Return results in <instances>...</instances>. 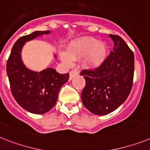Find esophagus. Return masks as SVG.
Listing matches in <instances>:
<instances>
[{
	"label": "esophagus",
	"mask_w": 150,
	"mask_h": 150,
	"mask_svg": "<svg viewBox=\"0 0 150 150\" xmlns=\"http://www.w3.org/2000/svg\"><path fill=\"white\" fill-rule=\"evenodd\" d=\"M77 74H79V71H78V70H76V69H74V70H71V71H70V72H69V76H70V79H72L75 75H76Z\"/></svg>",
	"instance_id": "obj_1"
}]
</instances>
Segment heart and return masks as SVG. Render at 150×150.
<instances>
[{
  "mask_svg": "<svg viewBox=\"0 0 150 150\" xmlns=\"http://www.w3.org/2000/svg\"><path fill=\"white\" fill-rule=\"evenodd\" d=\"M108 55V46L104 42H100L96 39L85 37L71 42L68 52H61L60 57L66 65H71L74 59L85 56L84 60L85 67L96 69L102 65Z\"/></svg>",
  "mask_w": 150,
  "mask_h": 150,
  "instance_id": "1",
  "label": "heart"
}]
</instances>
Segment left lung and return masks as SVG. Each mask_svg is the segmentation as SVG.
Masks as SVG:
<instances>
[{
    "label": "left lung",
    "mask_w": 150,
    "mask_h": 150,
    "mask_svg": "<svg viewBox=\"0 0 150 150\" xmlns=\"http://www.w3.org/2000/svg\"><path fill=\"white\" fill-rule=\"evenodd\" d=\"M114 42L105 61L94 69H83L85 86L81 92L84 106L92 114L105 115L120 107L129 96L133 81L134 55L124 40L109 35Z\"/></svg>",
    "instance_id": "left-lung-1"
}]
</instances>
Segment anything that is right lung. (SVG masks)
I'll return each mask as SVG.
<instances>
[{
    "mask_svg": "<svg viewBox=\"0 0 150 150\" xmlns=\"http://www.w3.org/2000/svg\"><path fill=\"white\" fill-rule=\"evenodd\" d=\"M50 31H35L21 37L13 45L7 62L11 93L20 106L36 114H45L55 106L61 87L69 74H59L52 68L36 72L26 69L21 59V50L27 41Z\"/></svg>",
    "mask_w": 150,
    "mask_h": 150,
    "instance_id": "1",
    "label": "right lung"
}]
</instances>
